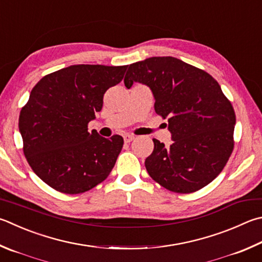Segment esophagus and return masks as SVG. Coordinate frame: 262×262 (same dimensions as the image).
<instances>
[{"label":"esophagus","instance_id":"1","mask_svg":"<svg viewBox=\"0 0 262 262\" xmlns=\"http://www.w3.org/2000/svg\"><path fill=\"white\" fill-rule=\"evenodd\" d=\"M134 139H135V136L130 135V134H126L125 136H123V141H125V143H129V142H132Z\"/></svg>","mask_w":262,"mask_h":262}]
</instances>
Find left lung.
<instances>
[{
  "label": "left lung",
  "instance_id": "1",
  "mask_svg": "<svg viewBox=\"0 0 262 262\" xmlns=\"http://www.w3.org/2000/svg\"><path fill=\"white\" fill-rule=\"evenodd\" d=\"M147 85L157 115L168 120L173 143L154 139L145 159L150 177L174 192L190 193L211 183L234 149L236 117L220 84L205 71L175 57H150L128 66L123 79Z\"/></svg>",
  "mask_w": 262,
  "mask_h": 262
}]
</instances>
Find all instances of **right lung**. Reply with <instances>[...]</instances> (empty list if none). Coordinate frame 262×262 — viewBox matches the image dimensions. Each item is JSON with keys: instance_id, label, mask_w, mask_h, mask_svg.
Instances as JSON below:
<instances>
[{"instance_id": "right-lung-1", "label": "right lung", "mask_w": 262, "mask_h": 262, "mask_svg": "<svg viewBox=\"0 0 262 262\" xmlns=\"http://www.w3.org/2000/svg\"><path fill=\"white\" fill-rule=\"evenodd\" d=\"M126 70L127 65H71L46 75L32 89L18 123L24 155L33 172L57 191H88L115 167L123 139L89 133L88 123Z\"/></svg>"}]
</instances>
